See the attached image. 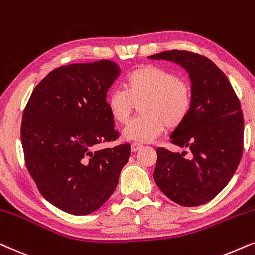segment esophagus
<instances>
[{
  "instance_id": "34e87169",
  "label": "esophagus",
  "mask_w": 255,
  "mask_h": 255,
  "mask_svg": "<svg viewBox=\"0 0 255 255\" xmlns=\"http://www.w3.org/2000/svg\"><path fill=\"white\" fill-rule=\"evenodd\" d=\"M142 148H143V145L140 144V143H136V142H135V143H131V150H133L134 152L138 151Z\"/></svg>"
}]
</instances>
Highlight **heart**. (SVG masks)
Segmentation results:
<instances>
[{
  "label": "heart",
  "mask_w": 255,
  "mask_h": 255,
  "mask_svg": "<svg viewBox=\"0 0 255 255\" xmlns=\"http://www.w3.org/2000/svg\"><path fill=\"white\" fill-rule=\"evenodd\" d=\"M126 90H112L106 105L115 122L126 125L140 105L141 117L124 130L126 140L150 142L165 128H176L192 107V88L184 78L157 65H142L126 76Z\"/></svg>",
  "instance_id": "b5f03b06"
}]
</instances>
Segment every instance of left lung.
Here are the masks:
<instances>
[{"instance_id": "left-lung-1", "label": "left lung", "mask_w": 255, "mask_h": 255, "mask_svg": "<svg viewBox=\"0 0 255 255\" xmlns=\"http://www.w3.org/2000/svg\"><path fill=\"white\" fill-rule=\"evenodd\" d=\"M181 65L189 73L192 107L171 134V143L186 151L157 148L154 179L159 190L182 206H197L215 198L236 172L243 155L244 118L238 97L212 60L189 51L152 54Z\"/></svg>"}]
</instances>
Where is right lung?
Instances as JSON below:
<instances>
[{"label": "right lung", "instance_id": "add662e5", "mask_svg": "<svg viewBox=\"0 0 255 255\" xmlns=\"http://www.w3.org/2000/svg\"><path fill=\"white\" fill-rule=\"evenodd\" d=\"M120 74L111 60L51 71L23 112L25 165L40 195L74 216L90 215L112 196L129 159V143L97 149L119 133L108 111V88Z\"/></svg>", "mask_w": 255, "mask_h": 255}]
</instances>
